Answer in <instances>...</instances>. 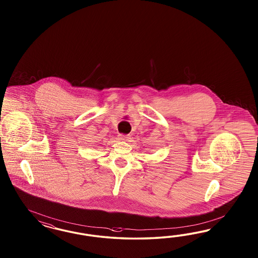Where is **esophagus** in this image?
<instances>
[{"instance_id": "obj_1", "label": "esophagus", "mask_w": 258, "mask_h": 258, "mask_svg": "<svg viewBox=\"0 0 258 258\" xmlns=\"http://www.w3.org/2000/svg\"><path fill=\"white\" fill-rule=\"evenodd\" d=\"M118 139L121 141H127L130 139V136L125 135V134H120V135H118Z\"/></svg>"}]
</instances>
